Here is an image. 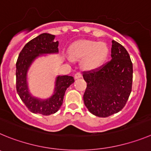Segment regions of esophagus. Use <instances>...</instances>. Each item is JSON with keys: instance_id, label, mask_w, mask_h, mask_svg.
<instances>
[{"instance_id": "34e87169", "label": "esophagus", "mask_w": 151, "mask_h": 151, "mask_svg": "<svg viewBox=\"0 0 151 151\" xmlns=\"http://www.w3.org/2000/svg\"><path fill=\"white\" fill-rule=\"evenodd\" d=\"M75 78L76 79H78V78H81V77H82V74H81V72H77L75 74Z\"/></svg>"}]
</instances>
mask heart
<instances>
[{
  "instance_id": "heart-1",
  "label": "heart",
  "mask_w": 151,
  "mask_h": 151,
  "mask_svg": "<svg viewBox=\"0 0 151 151\" xmlns=\"http://www.w3.org/2000/svg\"><path fill=\"white\" fill-rule=\"evenodd\" d=\"M109 49L104 42L94 40H80L73 43L69 48V56L71 60L83 59L84 68L92 69L101 65L108 56Z\"/></svg>"
}]
</instances>
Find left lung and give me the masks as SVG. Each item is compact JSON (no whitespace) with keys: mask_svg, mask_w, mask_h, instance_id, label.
Instances as JSON below:
<instances>
[{"mask_svg":"<svg viewBox=\"0 0 151 151\" xmlns=\"http://www.w3.org/2000/svg\"><path fill=\"white\" fill-rule=\"evenodd\" d=\"M111 55V61L83 74L87 86L84 104L99 117L121 111L132 92L133 68L129 54L120 43L112 40Z\"/></svg>","mask_w":151,"mask_h":151,"instance_id":"1","label":"left lung"}]
</instances>
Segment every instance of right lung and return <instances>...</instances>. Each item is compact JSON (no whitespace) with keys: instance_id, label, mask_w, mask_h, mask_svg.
I'll return each instance as SVG.
<instances>
[{"instance_id":"right-lung-1","label":"right lung","mask_w":151,"mask_h":151,"mask_svg":"<svg viewBox=\"0 0 151 151\" xmlns=\"http://www.w3.org/2000/svg\"><path fill=\"white\" fill-rule=\"evenodd\" d=\"M55 36L43 33L26 43L16 62V91L28 109L34 114L50 115L59 111L63 102L65 91L74 82L71 76H59L55 81L54 94L50 99L40 100L30 94L26 81L27 71L34 60L41 54L59 52V42H54Z\"/></svg>"}]
</instances>
